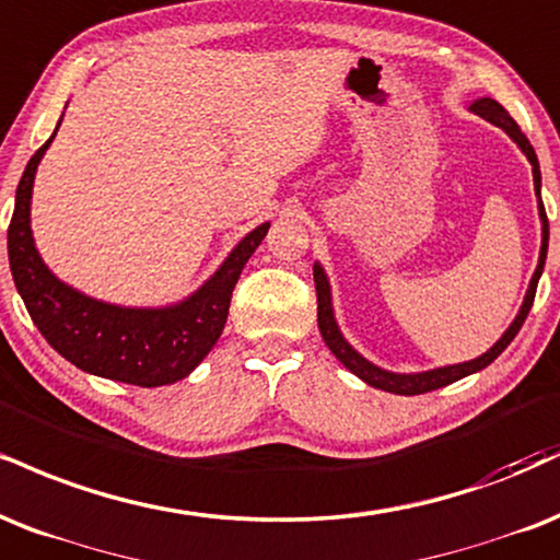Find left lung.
I'll return each mask as SVG.
<instances>
[{"label":"left lung","mask_w":560,"mask_h":560,"mask_svg":"<svg viewBox=\"0 0 560 560\" xmlns=\"http://www.w3.org/2000/svg\"><path fill=\"white\" fill-rule=\"evenodd\" d=\"M475 114H480V117L488 119V122H493L498 127H503L511 138L516 140L518 148H522L524 153H527L529 164H532V177H535V192L540 195V166H537V156H535V148L527 140V135L522 132V127H518L514 119L509 117V112L503 109L501 104L493 98H480L475 101L472 106H469ZM540 219H542V247H540V262H537V271L532 276L529 281V289H527V298H524V305L518 310L516 320L511 323L509 331L501 336V341H495L493 349H488L482 357H477L472 362H462V365H451V368H438V370H430V373H417V375H396V373H386V370L370 365L365 357H360L354 352L352 347L347 345L345 336L339 334V328H336L334 323V313H331V292H328V281L326 276H323L320 266L313 268V279H315V294H318V328H320V336L323 341H326L328 349L336 354V360L341 362V365L352 370L357 378H362L368 383V386H375L381 390H388V394H401V396H417V394H428V390H435V388H443L448 386V383L464 378V375H472L477 370L488 368L490 362L495 360L498 354L506 349L511 341H514V336L518 334V328L524 326V320H527L529 310H532V302H535V292H537V281H540V273H542V266H545V255H548V213H545V206L540 200Z\"/></svg>","instance_id":"8db88e82"}]
</instances>
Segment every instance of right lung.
Here are the masks:
<instances>
[{"label":"right lung","instance_id":"obj_1","mask_svg":"<svg viewBox=\"0 0 560 560\" xmlns=\"http://www.w3.org/2000/svg\"><path fill=\"white\" fill-rule=\"evenodd\" d=\"M51 140L54 135L25 166L7 229L12 279L33 323L65 360L85 373L143 388L182 381L198 368L224 331L234 284L255 247L266 237L268 224L247 234L211 281L177 307L132 310L104 305L54 279L33 245V177Z\"/></svg>","mask_w":560,"mask_h":560}]
</instances>
